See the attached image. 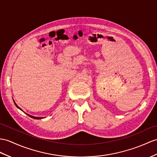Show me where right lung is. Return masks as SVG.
Listing matches in <instances>:
<instances>
[{
  "label": "right lung",
  "instance_id": "obj_1",
  "mask_svg": "<svg viewBox=\"0 0 157 157\" xmlns=\"http://www.w3.org/2000/svg\"><path fill=\"white\" fill-rule=\"evenodd\" d=\"M14 104H15V105H16L17 106V107L18 108V109H20V110H22V111H23V110H22L20 107H18V105L16 104V103H15V102L14 101ZM27 114V115L28 116H29L30 117H31V118H34V119H41V118H43V117H33V116H31V115H30V114Z\"/></svg>",
  "mask_w": 157,
  "mask_h": 157
}]
</instances>
